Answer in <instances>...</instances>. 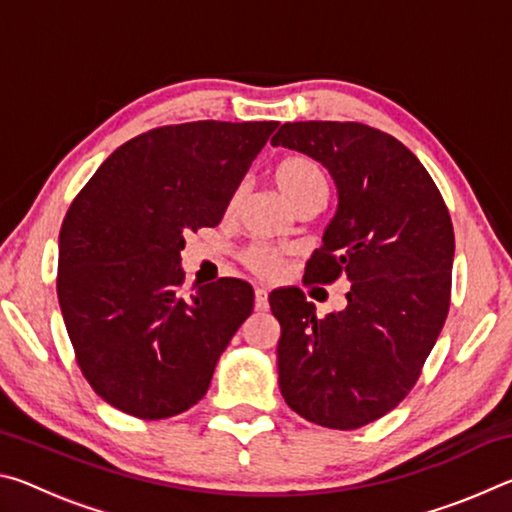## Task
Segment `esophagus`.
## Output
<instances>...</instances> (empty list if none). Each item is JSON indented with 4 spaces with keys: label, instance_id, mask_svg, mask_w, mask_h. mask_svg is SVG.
Instances as JSON below:
<instances>
[{
    "label": "esophagus",
    "instance_id": "1",
    "mask_svg": "<svg viewBox=\"0 0 512 512\" xmlns=\"http://www.w3.org/2000/svg\"><path fill=\"white\" fill-rule=\"evenodd\" d=\"M266 307H268V293H266V289L257 287L255 289V311H266Z\"/></svg>",
    "mask_w": 512,
    "mask_h": 512
}]
</instances>
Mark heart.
<instances>
[{"instance_id":"obj_1","label":"heart","mask_w":512,"mask_h":512,"mask_svg":"<svg viewBox=\"0 0 512 512\" xmlns=\"http://www.w3.org/2000/svg\"><path fill=\"white\" fill-rule=\"evenodd\" d=\"M273 180L277 192L282 194L284 201L291 207L305 201L309 196L327 194V180L323 169L314 160L307 158V155H289V158H284L275 167ZM237 198L239 194H235L230 205H235ZM246 264L259 275H273L282 266V259L268 248H250L246 253Z\"/></svg>"}]
</instances>
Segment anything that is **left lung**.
I'll use <instances>...</instances> for the list:
<instances>
[{
    "label": "left lung",
    "mask_w": 512,
    "mask_h": 512,
    "mask_svg": "<svg viewBox=\"0 0 512 512\" xmlns=\"http://www.w3.org/2000/svg\"><path fill=\"white\" fill-rule=\"evenodd\" d=\"M271 144L320 162L336 187V212L305 280L350 282L348 305L325 318L298 289L268 296L282 329L280 391L309 422L359 429L404 400L445 325L452 219L420 160L377 128L296 121Z\"/></svg>",
    "instance_id": "obj_1"
}]
</instances>
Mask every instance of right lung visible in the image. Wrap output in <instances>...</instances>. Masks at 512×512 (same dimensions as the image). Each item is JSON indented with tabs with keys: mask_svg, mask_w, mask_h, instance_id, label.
I'll list each match as a JSON object with an SVG mask.
<instances>
[{
	"mask_svg": "<svg viewBox=\"0 0 512 512\" xmlns=\"http://www.w3.org/2000/svg\"><path fill=\"white\" fill-rule=\"evenodd\" d=\"M277 121H192L121 144L69 205L58 302L94 393L144 420L187 411L253 314L235 277L183 298L189 230L219 225Z\"/></svg>",
	"mask_w": 512,
	"mask_h": 512,
	"instance_id": "obj_1",
	"label": "right lung"
}]
</instances>
